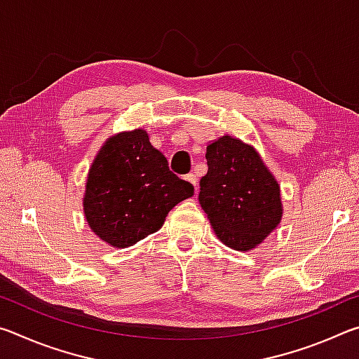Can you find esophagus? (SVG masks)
I'll use <instances>...</instances> for the list:
<instances>
[{"label":"esophagus","instance_id":"34e87169","mask_svg":"<svg viewBox=\"0 0 359 359\" xmlns=\"http://www.w3.org/2000/svg\"><path fill=\"white\" fill-rule=\"evenodd\" d=\"M187 180L191 182V184L194 185V188H196V190H198V179H196V174H193V172L188 174V175H187Z\"/></svg>","mask_w":359,"mask_h":359}]
</instances>
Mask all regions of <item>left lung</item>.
<instances>
[{
    "instance_id": "1",
    "label": "left lung",
    "mask_w": 359,
    "mask_h": 359,
    "mask_svg": "<svg viewBox=\"0 0 359 359\" xmlns=\"http://www.w3.org/2000/svg\"><path fill=\"white\" fill-rule=\"evenodd\" d=\"M205 160L198 199L215 234L234 250L255 248L280 223V187L257 150L236 137L209 144Z\"/></svg>"
}]
</instances>
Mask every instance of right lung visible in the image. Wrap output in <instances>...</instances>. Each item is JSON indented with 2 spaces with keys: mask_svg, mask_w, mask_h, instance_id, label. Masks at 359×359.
Returning a JSON list of instances; mask_svg holds the SVG:
<instances>
[{
  "mask_svg": "<svg viewBox=\"0 0 359 359\" xmlns=\"http://www.w3.org/2000/svg\"><path fill=\"white\" fill-rule=\"evenodd\" d=\"M190 182L169 171L166 156L144 130L120 133L102 145L87 179L83 210L90 228L114 247H130L165 223L193 196Z\"/></svg>",
  "mask_w": 359,
  "mask_h": 359,
  "instance_id": "right-lung-1",
  "label": "right lung"
}]
</instances>
